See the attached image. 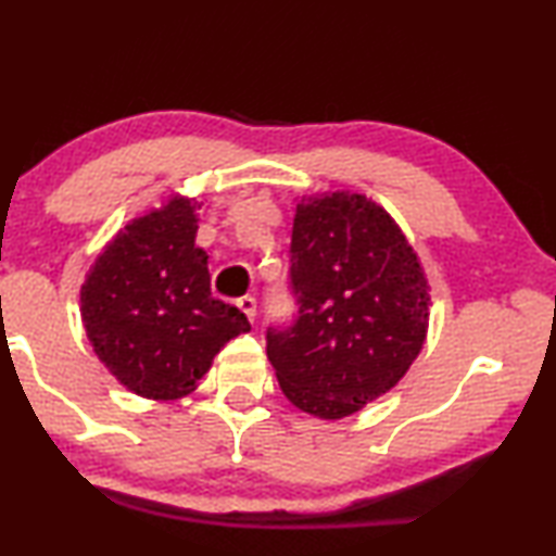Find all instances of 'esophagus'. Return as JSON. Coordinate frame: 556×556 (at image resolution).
Here are the masks:
<instances>
[{
  "instance_id": "1",
  "label": "esophagus",
  "mask_w": 556,
  "mask_h": 556,
  "mask_svg": "<svg viewBox=\"0 0 556 556\" xmlns=\"http://www.w3.org/2000/svg\"><path fill=\"white\" fill-rule=\"evenodd\" d=\"M237 307L249 317V323H254V317H256V300H254V296H249V294L247 296H239Z\"/></svg>"
}]
</instances>
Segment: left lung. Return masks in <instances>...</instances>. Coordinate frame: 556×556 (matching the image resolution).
<instances>
[{"mask_svg":"<svg viewBox=\"0 0 556 556\" xmlns=\"http://www.w3.org/2000/svg\"><path fill=\"white\" fill-rule=\"evenodd\" d=\"M289 264L300 309L287 327H267L281 393L309 416H353L395 388L424 348V267L388 211L350 191L296 203Z\"/></svg>","mask_w":556,"mask_h":556,"instance_id":"8db88e82","label":"left lung"}]
</instances>
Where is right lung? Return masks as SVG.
I'll use <instances>...</instances> for the list:
<instances>
[{
  "mask_svg": "<svg viewBox=\"0 0 556 556\" xmlns=\"http://www.w3.org/2000/svg\"><path fill=\"white\" fill-rule=\"evenodd\" d=\"M201 203L174 197L115 233L80 289L85 332L121 386L176 401L197 390L211 359L252 330L244 312L211 294L197 247Z\"/></svg>",
  "mask_w": 556,
  "mask_h": 556,
  "instance_id": "obj_1",
  "label": "right lung"
}]
</instances>
